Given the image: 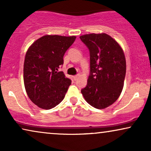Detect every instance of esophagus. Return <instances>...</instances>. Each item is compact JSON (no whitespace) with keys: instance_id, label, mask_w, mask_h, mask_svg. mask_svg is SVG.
<instances>
[{"instance_id":"34e87169","label":"esophagus","mask_w":151,"mask_h":151,"mask_svg":"<svg viewBox=\"0 0 151 151\" xmlns=\"http://www.w3.org/2000/svg\"><path fill=\"white\" fill-rule=\"evenodd\" d=\"M79 76H80L79 75H76V76H73V80H75V81H76V80H78V78H79Z\"/></svg>"}]
</instances>
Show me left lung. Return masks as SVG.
<instances>
[{
  "label": "left lung",
  "instance_id": "1",
  "mask_svg": "<svg viewBox=\"0 0 151 151\" xmlns=\"http://www.w3.org/2000/svg\"><path fill=\"white\" fill-rule=\"evenodd\" d=\"M80 38L90 52V75L81 93L91 106L105 109L118 99L123 89L127 69L124 53L120 45L104 33Z\"/></svg>",
  "mask_w": 151,
  "mask_h": 151
}]
</instances>
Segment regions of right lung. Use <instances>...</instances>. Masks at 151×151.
Returning <instances> with one entry per match:
<instances>
[{
    "label": "right lung",
    "instance_id": "obj_1",
    "mask_svg": "<svg viewBox=\"0 0 151 151\" xmlns=\"http://www.w3.org/2000/svg\"><path fill=\"white\" fill-rule=\"evenodd\" d=\"M76 36L45 35L29 47L24 58L23 79L27 94L33 103L51 109L65 98L71 80L58 69Z\"/></svg>",
    "mask_w": 151,
    "mask_h": 151
}]
</instances>
